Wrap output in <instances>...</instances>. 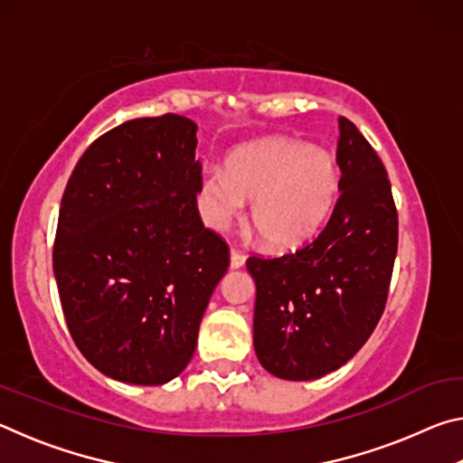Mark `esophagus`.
I'll use <instances>...</instances> for the list:
<instances>
[{
  "instance_id": "obj_1",
  "label": "esophagus",
  "mask_w": 463,
  "mask_h": 463,
  "mask_svg": "<svg viewBox=\"0 0 463 463\" xmlns=\"http://www.w3.org/2000/svg\"><path fill=\"white\" fill-rule=\"evenodd\" d=\"M245 253H241V250H237V249H232L231 250V268H234V269H239V268H242V265H245Z\"/></svg>"
}]
</instances>
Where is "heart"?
<instances>
[{"label": "heart", "mask_w": 463, "mask_h": 463, "mask_svg": "<svg viewBox=\"0 0 463 463\" xmlns=\"http://www.w3.org/2000/svg\"><path fill=\"white\" fill-rule=\"evenodd\" d=\"M339 167L331 153L294 138H268L242 146L229 167L202 175V208L221 229L253 202V226L271 249L300 247L331 213Z\"/></svg>", "instance_id": "heart-1"}]
</instances>
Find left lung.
<instances>
[{"label": "left lung", "instance_id": "1", "mask_svg": "<svg viewBox=\"0 0 463 463\" xmlns=\"http://www.w3.org/2000/svg\"><path fill=\"white\" fill-rule=\"evenodd\" d=\"M339 198L315 239L281 257H249L255 279L253 345L281 380L339 370L370 339L386 308L398 249V213L378 153L339 118Z\"/></svg>", "mask_w": 463, "mask_h": 463}]
</instances>
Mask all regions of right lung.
I'll return each instance as SVG.
<instances>
[{"instance_id": "obj_1", "label": "right lung", "mask_w": 463, "mask_h": 463, "mask_svg": "<svg viewBox=\"0 0 463 463\" xmlns=\"http://www.w3.org/2000/svg\"><path fill=\"white\" fill-rule=\"evenodd\" d=\"M195 124L128 120L93 140L61 200L52 269L65 323L109 378L159 386L185 370L229 245L203 226Z\"/></svg>"}]
</instances>
